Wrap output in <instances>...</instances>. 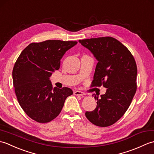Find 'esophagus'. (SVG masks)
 Masks as SVG:
<instances>
[{"label":"esophagus","mask_w":154,"mask_h":154,"mask_svg":"<svg viewBox=\"0 0 154 154\" xmlns=\"http://www.w3.org/2000/svg\"><path fill=\"white\" fill-rule=\"evenodd\" d=\"M73 93H74L75 95H76V96H83V95H85V93L82 92V91H75Z\"/></svg>","instance_id":"esophagus-1"}]
</instances>
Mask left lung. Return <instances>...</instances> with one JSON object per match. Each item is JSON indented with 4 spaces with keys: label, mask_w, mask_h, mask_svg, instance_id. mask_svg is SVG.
Returning a JSON list of instances; mask_svg holds the SVG:
<instances>
[{
    "label": "left lung",
    "mask_w": 154,
    "mask_h": 154,
    "mask_svg": "<svg viewBox=\"0 0 154 154\" xmlns=\"http://www.w3.org/2000/svg\"><path fill=\"white\" fill-rule=\"evenodd\" d=\"M79 42L98 61L91 87L107 88L100 99L94 94L97 107L91 112L87 111L85 116L94 125L109 126L126 112L136 93L135 60L128 48L112 37L85 39Z\"/></svg>",
    "instance_id": "8db88e82"
}]
</instances>
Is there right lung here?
I'll list each match as a JSON object with an SVG mask.
<instances>
[{"label": "right lung", "instance_id": "obj_1", "mask_svg": "<svg viewBox=\"0 0 154 154\" xmlns=\"http://www.w3.org/2000/svg\"><path fill=\"white\" fill-rule=\"evenodd\" d=\"M76 41L46 40L31 43L23 50L12 71L13 85L20 105L32 120L49 122L61 112L70 88L53 89L50 77Z\"/></svg>", "mask_w": 154, "mask_h": 154}]
</instances>
